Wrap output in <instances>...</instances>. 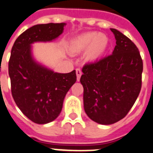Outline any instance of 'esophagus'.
Masks as SVG:
<instances>
[{
	"label": "esophagus",
	"mask_w": 153,
	"mask_h": 153,
	"mask_svg": "<svg viewBox=\"0 0 153 153\" xmlns=\"http://www.w3.org/2000/svg\"><path fill=\"white\" fill-rule=\"evenodd\" d=\"M82 70L80 68H77L76 69V75H77V80L79 81L80 80V78H81V75H82Z\"/></svg>",
	"instance_id": "1"
}]
</instances>
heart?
<instances>
[{
    "instance_id": "b5f03b06",
    "label": "heart",
    "mask_w": 153,
    "mask_h": 153,
    "mask_svg": "<svg viewBox=\"0 0 153 153\" xmlns=\"http://www.w3.org/2000/svg\"><path fill=\"white\" fill-rule=\"evenodd\" d=\"M108 43V39L106 35L89 31L73 39L70 44V50L73 54H80L87 51L88 60L96 61L104 54Z\"/></svg>"
}]
</instances>
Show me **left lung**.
I'll return each instance as SVG.
<instances>
[{"label": "left lung", "mask_w": 153, "mask_h": 153, "mask_svg": "<svg viewBox=\"0 0 153 153\" xmlns=\"http://www.w3.org/2000/svg\"><path fill=\"white\" fill-rule=\"evenodd\" d=\"M111 30L116 39L112 54L85 64L80 78L85 113L102 125L113 124L126 117L142 88L143 63L139 49L123 33Z\"/></svg>", "instance_id": "1"}]
</instances>
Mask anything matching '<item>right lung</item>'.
I'll list each match as a JSON object with an SVG mask.
<instances>
[{
    "instance_id": "right-lung-1",
    "label": "right lung",
    "mask_w": 153,
    "mask_h": 153,
    "mask_svg": "<svg viewBox=\"0 0 153 153\" xmlns=\"http://www.w3.org/2000/svg\"><path fill=\"white\" fill-rule=\"evenodd\" d=\"M65 25H34L20 34L11 48L8 73L13 99L22 113L37 124L51 123L60 115L66 93L77 77L75 70L61 74L38 65L30 54V44L58 38Z\"/></svg>"
}]
</instances>
